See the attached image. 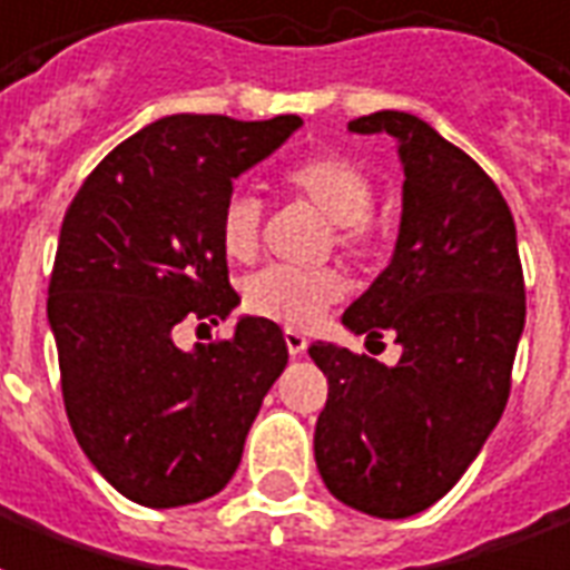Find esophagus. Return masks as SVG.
<instances>
[{"mask_svg": "<svg viewBox=\"0 0 570 570\" xmlns=\"http://www.w3.org/2000/svg\"><path fill=\"white\" fill-rule=\"evenodd\" d=\"M284 341H286V350H289V356H302L307 350V338L296 328H286L284 332Z\"/></svg>", "mask_w": 570, "mask_h": 570, "instance_id": "obj_1", "label": "esophagus"}]
</instances>
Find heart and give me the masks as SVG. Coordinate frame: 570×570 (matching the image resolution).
I'll return each instance as SVG.
<instances>
[{"instance_id": "1", "label": "heart", "mask_w": 570, "mask_h": 570, "mask_svg": "<svg viewBox=\"0 0 570 570\" xmlns=\"http://www.w3.org/2000/svg\"><path fill=\"white\" fill-rule=\"evenodd\" d=\"M284 187L305 199L332 223V238L350 263H368L381 247V229L371 220L374 208V180L360 163L350 156L323 154L311 156L284 175ZM259 226L263 208L250 193L235 189L223 202L217 238L220 250L232 263H250L259 250ZM347 293V284L338 272H298L284 265H268L250 274L242 286L244 307L253 317L281 323L289 328H311L323 320L328 307L338 305Z\"/></svg>"}]
</instances>
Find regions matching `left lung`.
Returning a JSON list of instances; mask_svg holds the SVG:
<instances>
[{"label":"left lung","mask_w":570,"mask_h":570,"mask_svg":"<svg viewBox=\"0 0 570 570\" xmlns=\"http://www.w3.org/2000/svg\"><path fill=\"white\" fill-rule=\"evenodd\" d=\"M386 132L402 159V223L390 265L344 311L353 335H395V365L314 341L326 374L314 459L347 508L404 520L432 508L478 459L508 404L525 326L517 226L487 171L404 111L350 120Z\"/></svg>","instance_id":"obj_1"}]
</instances>
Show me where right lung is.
<instances>
[{
  "instance_id": "1",
  "label": "right lung",
  "mask_w": 570,
  "mask_h": 570,
  "mask_svg": "<svg viewBox=\"0 0 570 570\" xmlns=\"http://www.w3.org/2000/svg\"><path fill=\"white\" fill-rule=\"evenodd\" d=\"M298 126L296 114H171L114 147L66 210L48 286L62 402L92 468L135 504L217 495L286 368L277 323L238 317L229 341L193 350L175 326H217L238 307L220 208Z\"/></svg>"
}]
</instances>
